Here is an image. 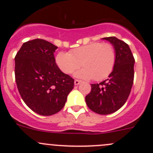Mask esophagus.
Masks as SVG:
<instances>
[{
  "mask_svg": "<svg viewBox=\"0 0 153 153\" xmlns=\"http://www.w3.org/2000/svg\"><path fill=\"white\" fill-rule=\"evenodd\" d=\"M81 81H79V80H75V81H74V84H75V85H79L80 83H81Z\"/></svg>",
  "mask_w": 153,
  "mask_h": 153,
  "instance_id": "34e87169",
  "label": "esophagus"
}]
</instances>
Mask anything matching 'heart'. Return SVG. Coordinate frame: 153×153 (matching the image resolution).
<instances>
[{"label": "heart", "instance_id": "obj_1", "mask_svg": "<svg viewBox=\"0 0 153 153\" xmlns=\"http://www.w3.org/2000/svg\"><path fill=\"white\" fill-rule=\"evenodd\" d=\"M116 53L113 46L108 43L94 42L72 49L69 53L59 52L55 63L64 74H72L82 66L83 69L75 73V77L82 79L102 81L113 70Z\"/></svg>", "mask_w": 153, "mask_h": 153}]
</instances>
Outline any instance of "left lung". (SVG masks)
Segmentation results:
<instances>
[{
  "label": "left lung",
  "mask_w": 153,
  "mask_h": 153,
  "mask_svg": "<svg viewBox=\"0 0 153 153\" xmlns=\"http://www.w3.org/2000/svg\"><path fill=\"white\" fill-rule=\"evenodd\" d=\"M115 48L116 61L109 78L100 84H92L86 96L88 107L101 115L113 113L126 103L134 79L135 59L129 45L115 37L102 38Z\"/></svg>",
  "instance_id": "8db88e82"
}]
</instances>
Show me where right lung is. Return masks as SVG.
Here are the masks:
<instances>
[{"mask_svg": "<svg viewBox=\"0 0 153 153\" xmlns=\"http://www.w3.org/2000/svg\"><path fill=\"white\" fill-rule=\"evenodd\" d=\"M58 47L43 39L24 43L15 58V81L23 101L41 115L62 109L74 79L60 70L54 52Z\"/></svg>", "mask_w": 153, "mask_h": 153, "instance_id": "obj_1", "label": "right lung"}]
</instances>
